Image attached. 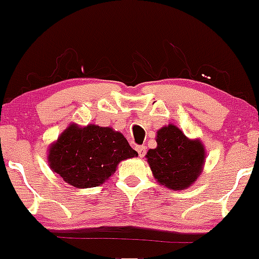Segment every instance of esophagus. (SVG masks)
Listing matches in <instances>:
<instances>
[{
	"label": "esophagus",
	"instance_id": "obj_1",
	"mask_svg": "<svg viewBox=\"0 0 259 259\" xmlns=\"http://www.w3.org/2000/svg\"><path fill=\"white\" fill-rule=\"evenodd\" d=\"M136 150H137L138 155L141 156V158L142 156H144L145 153H147V149H145L144 145H137V147H136Z\"/></svg>",
	"mask_w": 259,
	"mask_h": 259
}]
</instances>
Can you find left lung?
I'll list each match as a JSON object with an SVG mask.
<instances>
[{
	"mask_svg": "<svg viewBox=\"0 0 259 259\" xmlns=\"http://www.w3.org/2000/svg\"><path fill=\"white\" fill-rule=\"evenodd\" d=\"M156 144L145 155L156 182L172 191L193 185L203 172L207 158L200 139L188 138L170 123L156 132Z\"/></svg>",
	"mask_w": 259,
	"mask_h": 259,
	"instance_id": "left-lung-1",
	"label": "left lung"
}]
</instances>
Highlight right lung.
Segmentation results:
<instances>
[{
    "label": "right lung",
    "instance_id": "add662e5",
    "mask_svg": "<svg viewBox=\"0 0 259 259\" xmlns=\"http://www.w3.org/2000/svg\"><path fill=\"white\" fill-rule=\"evenodd\" d=\"M48 152L51 170L77 188L103 185L115 174L120 161L138 156L121 132L77 123L69 124Z\"/></svg>",
    "mask_w": 259,
    "mask_h": 259
}]
</instances>
